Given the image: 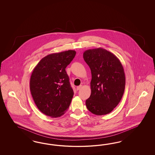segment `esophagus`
<instances>
[{"label": "esophagus", "instance_id": "1", "mask_svg": "<svg viewBox=\"0 0 155 155\" xmlns=\"http://www.w3.org/2000/svg\"><path fill=\"white\" fill-rule=\"evenodd\" d=\"M82 87V85H80V86H78L77 87V90H79L81 89Z\"/></svg>", "mask_w": 155, "mask_h": 155}]
</instances>
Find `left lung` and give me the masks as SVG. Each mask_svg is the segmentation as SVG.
Segmentation results:
<instances>
[{"label":"left lung","instance_id":"8db88e82","mask_svg":"<svg viewBox=\"0 0 155 155\" xmlns=\"http://www.w3.org/2000/svg\"><path fill=\"white\" fill-rule=\"evenodd\" d=\"M83 57L92 77L86 107L95 115H106L117 106L124 93L126 77L123 67L117 57L102 48L86 50Z\"/></svg>","mask_w":155,"mask_h":155}]
</instances>
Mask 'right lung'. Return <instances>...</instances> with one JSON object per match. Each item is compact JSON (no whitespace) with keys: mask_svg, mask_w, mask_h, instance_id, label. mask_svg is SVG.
Returning a JSON list of instances; mask_svg holds the SVG:
<instances>
[{"mask_svg":"<svg viewBox=\"0 0 155 155\" xmlns=\"http://www.w3.org/2000/svg\"><path fill=\"white\" fill-rule=\"evenodd\" d=\"M75 51L44 57L34 68L30 90L38 110L47 116L58 117L68 110L74 92L65 68L73 60Z\"/></svg>","mask_w":155,"mask_h":155,"instance_id":"right-lung-1","label":"right lung"}]
</instances>
